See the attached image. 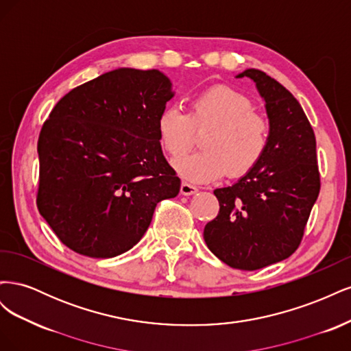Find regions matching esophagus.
I'll use <instances>...</instances> for the list:
<instances>
[{"label":"esophagus","mask_w":351,"mask_h":351,"mask_svg":"<svg viewBox=\"0 0 351 351\" xmlns=\"http://www.w3.org/2000/svg\"><path fill=\"white\" fill-rule=\"evenodd\" d=\"M180 192H182V195L184 196H192L197 192V187L189 183H182V186H180Z\"/></svg>","instance_id":"obj_1"}]
</instances>
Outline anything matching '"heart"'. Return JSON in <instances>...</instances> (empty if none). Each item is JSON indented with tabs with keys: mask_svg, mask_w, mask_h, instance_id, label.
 <instances>
[{
	"mask_svg": "<svg viewBox=\"0 0 351 351\" xmlns=\"http://www.w3.org/2000/svg\"><path fill=\"white\" fill-rule=\"evenodd\" d=\"M253 110L246 95L217 84L193 95L187 114L174 105L164 107L156 119L158 139L177 158L192 145L193 132L208 129L200 152L174 161L177 174L192 183H210L226 174L237 178L259 164L268 146V123Z\"/></svg>",
	"mask_w": 351,
	"mask_h": 351,
	"instance_id": "b5f03b06",
	"label": "heart"
}]
</instances>
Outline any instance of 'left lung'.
Listing matches in <instances>:
<instances>
[{
	"label": "left lung",
	"instance_id": "1",
	"mask_svg": "<svg viewBox=\"0 0 351 351\" xmlns=\"http://www.w3.org/2000/svg\"><path fill=\"white\" fill-rule=\"evenodd\" d=\"M236 77L253 80L265 101L268 146L252 171L214 190L219 212L205 226L204 239L228 267L254 271L299 247L321 180L315 133L299 101L261 70L247 69Z\"/></svg>",
	"mask_w": 351,
	"mask_h": 351
}]
</instances>
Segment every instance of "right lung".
<instances>
[{
  "label": "right lung",
  "instance_id": "right-lung-1",
  "mask_svg": "<svg viewBox=\"0 0 351 351\" xmlns=\"http://www.w3.org/2000/svg\"><path fill=\"white\" fill-rule=\"evenodd\" d=\"M159 70L121 67L74 88L42 125L38 209L62 244L114 258L139 243L180 178L162 154L158 114L174 97Z\"/></svg>",
  "mask_w": 351,
  "mask_h": 351
}]
</instances>
